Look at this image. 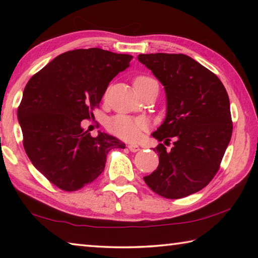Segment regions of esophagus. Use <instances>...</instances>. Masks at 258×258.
<instances>
[{
  "instance_id": "obj_1",
  "label": "esophagus",
  "mask_w": 258,
  "mask_h": 258,
  "mask_svg": "<svg viewBox=\"0 0 258 258\" xmlns=\"http://www.w3.org/2000/svg\"><path fill=\"white\" fill-rule=\"evenodd\" d=\"M127 148H128L131 152H138L140 150L139 146L138 145H134V143H132V145H128Z\"/></svg>"
}]
</instances>
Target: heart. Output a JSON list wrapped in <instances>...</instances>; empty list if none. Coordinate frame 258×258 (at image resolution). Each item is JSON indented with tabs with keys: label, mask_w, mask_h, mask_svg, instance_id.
<instances>
[{
	"label": "heart",
	"mask_w": 258,
	"mask_h": 258,
	"mask_svg": "<svg viewBox=\"0 0 258 258\" xmlns=\"http://www.w3.org/2000/svg\"><path fill=\"white\" fill-rule=\"evenodd\" d=\"M151 82H156L150 77L139 76L135 78L134 87L143 86ZM148 127V123L142 117H132L126 115H117L108 120L107 128L111 134L126 141H135L138 140L143 131Z\"/></svg>",
	"instance_id": "1"
}]
</instances>
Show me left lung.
Masks as SVG:
<instances>
[{
  "label": "left lung",
  "mask_w": 258,
  "mask_h": 258,
  "mask_svg": "<svg viewBox=\"0 0 258 258\" xmlns=\"http://www.w3.org/2000/svg\"><path fill=\"white\" fill-rule=\"evenodd\" d=\"M164 85L166 118L152 137L159 165L143 180L157 195L180 199L204 189L215 176L232 135L230 100L215 74L185 54H139Z\"/></svg>",
  "instance_id": "1"
}]
</instances>
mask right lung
Returning a JSON list of instances; mask_svg holds the SVG:
<instances>
[{"label":"right lung","instance_id":"add662e5","mask_svg":"<svg viewBox=\"0 0 258 258\" xmlns=\"http://www.w3.org/2000/svg\"><path fill=\"white\" fill-rule=\"evenodd\" d=\"M133 56L98 47L64 52L28 81L18 107L24 148L37 171L61 190L76 191L103 172L118 139L91 137L83 119L93 116L109 83Z\"/></svg>","mask_w":258,"mask_h":258}]
</instances>
